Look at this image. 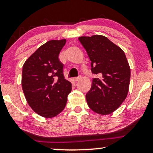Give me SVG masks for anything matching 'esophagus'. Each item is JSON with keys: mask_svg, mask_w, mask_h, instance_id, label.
Here are the masks:
<instances>
[{"mask_svg": "<svg viewBox=\"0 0 153 153\" xmlns=\"http://www.w3.org/2000/svg\"><path fill=\"white\" fill-rule=\"evenodd\" d=\"M80 78H81V77H80V76H79V77H78V78H75L74 79H73V80H74L75 82H77V81H78V80H80Z\"/></svg>", "mask_w": 153, "mask_h": 153, "instance_id": "esophagus-1", "label": "esophagus"}]
</instances>
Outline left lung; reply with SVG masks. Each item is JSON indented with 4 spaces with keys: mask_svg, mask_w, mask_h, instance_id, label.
<instances>
[{
    "mask_svg": "<svg viewBox=\"0 0 153 153\" xmlns=\"http://www.w3.org/2000/svg\"><path fill=\"white\" fill-rule=\"evenodd\" d=\"M91 62L94 78L85 95L91 110L101 115L117 110L127 98L130 82V68L124 51L102 35L78 38Z\"/></svg>",
    "mask_w": 153,
    "mask_h": 153,
    "instance_id": "obj_1",
    "label": "left lung"
}]
</instances>
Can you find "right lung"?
<instances>
[{
	"instance_id": "add662e5",
	"label": "right lung",
	"mask_w": 153,
	"mask_h": 153,
	"mask_svg": "<svg viewBox=\"0 0 153 153\" xmlns=\"http://www.w3.org/2000/svg\"><path fill=\"white\" fill-rule=\"evenodd\" d=\"M65 43V39L48 41L23 65L22 85L26 101L34 112L45 118H52L62 111L72 90L58 58Z\"/></svg>"
}]
</instances>
